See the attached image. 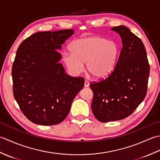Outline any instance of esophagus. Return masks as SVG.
I'll list each match as a JSON object with an SVG mask.
<instances>
[{
	"label": "esophagus",
	"mask_w": 160,
	"mask_h": 160,
	"mask_svg": "<svg viewBox=\"0 0 160 160\" xmlns=\"http://www.w3.org/2000/svg\"><path fill=\"white\" fill-rule=\"evenodd\" d=\"M84 87H88L89 86V82H88L87 80H85L84 81Z\"/></svg>",
	"instance_id": "obj_1"
}]
</instances>
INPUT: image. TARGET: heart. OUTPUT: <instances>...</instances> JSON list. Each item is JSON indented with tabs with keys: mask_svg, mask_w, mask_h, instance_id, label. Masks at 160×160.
<instances>
[{
	"mask_svg": "<svg viewBox=\"0 0 160 160\" xmlns=\"http://www.w3.org/2000/svg\"><path fill=\"white\" fill-rule=\"evenodd\" d=\"M71 53L64 52L62 61L70 72L78 75L87 69L97 79L108 77L113 72L120 56V48L114 40L99 36L84 37L71 43Z\"/></svg>",
	"mask_w": 160,
	"mask_h": 160,
	"instance_id": "obj_1",
	"label": "heart"
}]
</instances>
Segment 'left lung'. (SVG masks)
Returning a JSON list of instances; mask_svg holds the SVG:
<instances>
[{
	"instance_id": "8db88e82",
	"label": "left lung",
	"mask_w": 160,
	"mask_h": 160,
	"mask_svg": "<svg viewBox=\"0 0 160 160\" xmlns=\"http://www.w3.org/2000/svg\"><path fill=\"white\" fill-rule=\"evenodd\" d=\"M122 38V49L113 72L91 83L93 113L98 121L122 120L130 115L147 94L150 66L142 40L127 27H113Z\"/></svg>"
}]
</instances>
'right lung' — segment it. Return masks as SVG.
I'll return each mask as SVG.
<instances>
[{"label": "right lung", "mask_w": 160, "mask_h": 160, "mask_svg": "<svg viewBox=\"0 0 160 160\" xmlns=\"http://www.w3.org/2000/svg\"><path fill=\"white\" fill-rule=\"evenodd\" d=\"M73 29L39 32L20 44L13 63V92L20 110L33 123L50 126L67 116L73 99L82 89V78L65 73L58 51Z\"/></svg>", "instance_id": "obj_1"}]
</instances>
